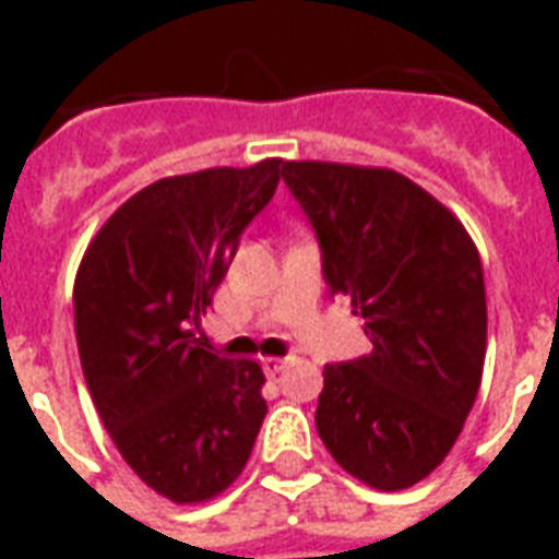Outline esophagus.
I'll use <instances>...</instances> for the list:
<instances>
[{"mask_svg": "<svg viewBox=\"0 0 559 559\" xmlns=\"http://www.w3.org/2000/svg\"><path fill=\"white\" fill-rule=\"evenodd\" d=\"M290 362H293L290 356H284V359H281V356H266V359H263V371H266L269 377H275L281 374V371H284Z\"/></svg>", "mask_w": 559, "mask_h": 559, "instance_id": "34e87169", "label": "esophagus"}]
</instances>
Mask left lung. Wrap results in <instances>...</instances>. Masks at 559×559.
<instances>
[{
    "instance_id": "8db88e82",
    "label": "left lung",
    "mask_w": 559,
    "mask_h": 559,
    "mask_svg": "<svg viewBox=\"0 0 559 559\" xmlns=\"http://www.w3.org/2000/svg\"><path fill=\"white\" fill-rule=\"evenodd\" d=\"M284 182L314 224L329 290L374 344L323 368L320 440L359 481L404 491L443 464L479 392V251L437 197L389 167L284 160Z\"/></svg>"
}]
</instances>
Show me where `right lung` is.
I'll list each match as a JSON object with an SVG mask.
<instances>
[{"label": "right lung", "instance_id": "1", "mask_svg": "<svg viewBox=\"0 0 559 559\" xmlns=\"http://www.w3.org/2000/svg\"><path fill=\"white\" fill-rule=\"evenodd\" d=\"M281 173L266 158L158 179L80 260L74 332L95 411L140 481L179 506L239 479L266 416L263 368L212 353L197 332Z\"/></svg>", "mask_w": 559, "mask_h": 559}]
</instances>
